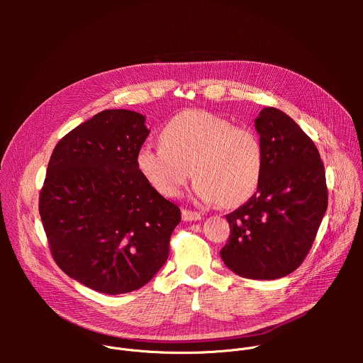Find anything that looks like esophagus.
<instances>
[{
	"label": "esophagus",
	"mask_w": 363,
	"mask_h": 363,
	"mask_svg": "<svg viewBox=\"0 0 363 363\" xmlns=\"http://www.w3.org/2000/svg\"><path fill=\"white\" fill-rule=\"evenodd\" d=\"M182 220L184 221H196V220H201V214L185 208V210H182Z\"/></svg>",
	"instance_id": "esophagus-1"
}]
</instances>
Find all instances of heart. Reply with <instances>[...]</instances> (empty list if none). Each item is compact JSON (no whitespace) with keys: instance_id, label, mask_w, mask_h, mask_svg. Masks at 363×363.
<instances>
[{"instance_id":"b5f03b06","label":"heart","mask_w":363,"mask_h":363,"mask_svg":"<svg viewBox=\"0 0 363 363\" xmlns=\"http://www.w3.org/2000/svg\"><path fill=\"white\" fill-rule=\"evenodd\" d=\"M161 142L145 143L136 164L146 181L165 196H178L191 174L196 177V198L221 201L227 206L245 202L260 185L264 169L262 139L227 118L205 111L181 112L165 123Z\"/></svg>"}]
</instances>
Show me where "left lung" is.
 Wrapping results in <instances>:
<instances>
[{
	"label": "left lung",
	"instance_id": "8db88e82",
	"mask_svg": "<svg viewBox=\"0 0 363 363\" xmlns=\"http://www.w3.org/2000/svg\"><path fill=\"white\" fill-rule=\"evenodd\" d=\"M264 147L255 194L227 214L230 237L220 251L235 274L274 280L294 272L312 248L328 208L319 150L284 112L264 108L255 119Z\"/></svg>",
	"mask_w": 363,
	"mask_h": 363
}]
</instances>
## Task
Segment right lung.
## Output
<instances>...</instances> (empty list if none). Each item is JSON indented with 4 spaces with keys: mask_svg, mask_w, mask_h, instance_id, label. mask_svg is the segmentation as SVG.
<instances>
[{
    "mask_svg": "<svg viewBox=\"0 0 363 363\" xmlns=\"http://www.w3.org/2000/svg\"><path fill=\"white\" fill-rule=\"evenodd\" d=\"M145 116L94 115L56 145L40 192V217L57 266L106 294L145 286L165 264L178 205L140 174Z\"/></svg>",
    "mask_w": 363,
    "mask_h": 363,
    "instance_id": "obj_1",
    "label": "right lung"
}]
</instances>
